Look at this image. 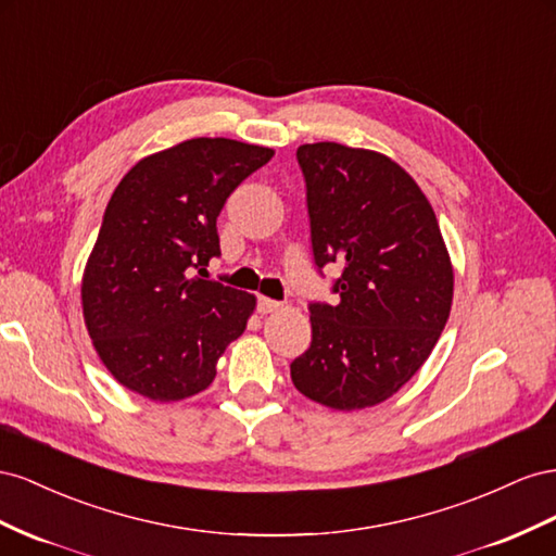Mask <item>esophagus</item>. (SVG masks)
<instances>
[{
  "label": "esophagus",
  "instance_id": "esophagus-1",
  "mask_svg": "<svg viewBox=\"0 0 556 556\" xmlns=\"http://www.w3.org/2000/svg\"><path fill=\"white\" fill-rule=\"evenodd\" d=\"M281 309V303L279 300H273V298H258V312L261 314H269V312H277Z\"/></svg>",
  "mask_w": 556,
  "mask_h": 556
}]
</instances>
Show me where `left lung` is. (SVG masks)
Masks as SVG:
<instances>
[{"label":"left lung","mask_w":556,"mask_h":556,"mask_svg":"<svg viewBox=\"0 0 556 556\" xmlns=\"http://www.w3.org/2000/svg\"><path fill=\"white\" fill-rule=\"evenodd\" d=\"M314 265L338 263L336 303H309L312 344L291 363L300 393L332 409L387 401L447 324L454 273L421 188L391 157L336 141L295 153Z\"/></svg>","instance_id":"1"}]
</instances>
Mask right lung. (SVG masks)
<instances>
[{"mask_svg": "<svg viewBox=\"0 0 556 556\" xmlns=\"http://www.w3.org/2000/svg\"><path fill=\"white\" fill-rule=\"evenodd\" d=\"M273 149L198 137L139 161L111 195L84 273L90 340L118 382L151 401L207 389L256 298L207 277L216 218Z\"/></svg>", "mask_w": 556, "mask_h": 556, "instance_id": "obj_1", "label": "right lung"}]
</instances>
